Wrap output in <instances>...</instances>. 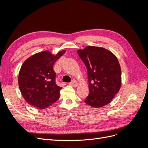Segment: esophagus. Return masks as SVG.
<instances>
[{
    "label": "esophagus",
    "instance_id": "1",
    "mask_svg": "<svg viewBox=\"0 0 148 148\" xmlns=\"http://www.w3.org/2000/svg\"><path fill=\"white\" fill-rule=\"evenodd\" d=\"M70 85H71V86H74V87H77V86H78V83L77 81H76V80L73 79L72 81H71V82L70 83Z\"/></svg>",
    "mask_w": 148,
    "mask_h": 148
}]
</instances>
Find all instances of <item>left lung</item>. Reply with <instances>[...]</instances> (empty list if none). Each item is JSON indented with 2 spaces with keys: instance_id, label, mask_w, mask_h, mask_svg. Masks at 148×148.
Returning a JSON list of instances; mask_svg holds the SVG:
<instances>
[{
  "instance_id": "8db88e82",
  "label": "left lung",
  "mask_w": 148,
  "mask_h": 148,
  "mask_svg": "<svg viewBox=\"0 0 148 148\" xmlns=\"http://www.w3.org/2000/svg\"><path fill=\"white\" fill-rule=\"evenodd\" d=\"M77 53L88 71L89 93L84 102L92 107L108 104L120 90L122 72L117 58L109 50L89 46Z\"/></svg>"
}]
</instances>
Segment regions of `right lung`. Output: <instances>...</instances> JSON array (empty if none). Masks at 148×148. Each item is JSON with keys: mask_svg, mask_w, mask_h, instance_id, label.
I'll return each mask as SVG.
<instances>
[{"mask_svg": "<svg viewBox=\"0 0 148 148\" xmlns=\"http://www.w3.org/2000/svg\"><path fill=\"white\" fill-rule=\"evenodd\" d=\"M65 52L62 51L53 55L49 51H43L24 62L19 72L18 85L22 96L29 104L44 109L59 99L62 88L56 84L53 66Z\"/></svg>", "mask_w": 148, "mask_h": 148, "instance_id": "obj_1", "label": "right lung"}]
</instances>
